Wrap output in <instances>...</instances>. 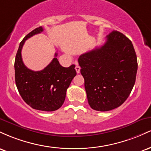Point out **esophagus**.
Instances as JSON below:
<instances>
[{
    "label": "esophagus",
    "mask_w": 151,
    "mask_h": 151,
    "mask_svg": "<svg viewBox=\"0 0 151 151\" xmlns=\"http://www.w3.org/2000/svg\"><path fill=\"white\" fill-rule=\"evenodd\" d=\"M80 67H79V65H78V64H77V65H76L75 67V70H76V72H77V74H79V72H80Z\"/></svg>",
    "instance_id": "1"
}]
</instances>
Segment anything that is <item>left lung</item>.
<instances>
[{
  "label": "left lung",
  "mask_w": 151,
  "mask_h": 151,
  "mask_svg": "<svg viewBox=\"0 0 151 151\" xmlns=\"http://www.w3.org/2000/svg\"><path fill=\"white\" fill-rule=\"evenodd\" d=\"M88 102L93 110L107 111L127 99L136 81L138 62L131 41L113 31L103 45L78 60Z\"/></svg>",
  "instance_id": "left-lung-1"
}]
</instances>
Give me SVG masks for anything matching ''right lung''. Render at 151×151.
I'll list each match as a JSON object with an SVG mask.
<instances>
[{
    "label": "right lung",
    "mask_w": 151,
    "mask_h": 151,
    "mask_svg": "<svg viewBox=\"0 0 151 151\" xmlns=\"http://www.w3.org/2000/svg\"><path fill=\"white\" fill-rule=\"evenodd\" d=\"M43 31L42 27L27 34L19 45L15 60V84L20 96L32 109L43 111L58 110L65 101L66 92L73 78L77 75L75 65L63 67L58 53L44 70L35 72L27 68L22 60L21 50L26 40Z\"/></svg>",
    "instance_id": "right-lung-1"
}]
</instances>
